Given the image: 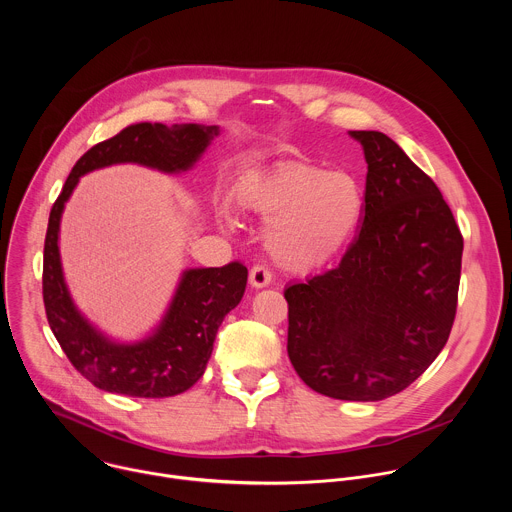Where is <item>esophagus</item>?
Listing matches in <instances>:
<instances>
[{"mask_svg":"<svg viewBox=\"0 0 512 512\" xmlns=\"http://www.w3.org/2000/svg\"><path fill=\"white\" fill-rule=\"evenodd\" d=\"M249 283L255 287V289H261V287H267L271 283V273L263 267V265H255L249 273Z\"/></svg>","mask_w":512,"mask_h":512,"instance_id":"obj_1","label":"esophagus"}]
</instances>
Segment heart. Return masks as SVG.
<instances>
[{
	"mask_svg": "<svg viewBox=\"0 0 512 512\" xmlns=\"http://www.w3.org/2000/svg\"><path fill=\"white\" fill-rule=\"evenodd\" d=\"M239 200L267 223L263 247L289 273H308L332 261L352 239L364 212L356 176L308 162H287L247 180ZM216 216L231 227L227 208H218Z\"/></svg>",
	"mask_w": 512,
	"mask_h": 512,
	"instance_id": "1",
	"label": "heart"
}]
</instances>
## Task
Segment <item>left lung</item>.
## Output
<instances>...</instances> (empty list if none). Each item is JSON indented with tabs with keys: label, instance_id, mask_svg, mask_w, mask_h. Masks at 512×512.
I'll list each match as a JSON object with an SVG mask.
<instances>
[{
	"label": "left lung",
	"instance_id": "1",
	"mask_svg": "<svg viewBox=\"0 0 512 512\" xmlns=\"http://www.w3.org/2000/svg\"><path fill=\"white\" fill-rule=\"evenodd\" d=\"M367 162L364 221L336 269L289 283L287 354L332 399L383 401L450 338L464 241L433 180L381 131H348Z\"/></svg>",
	"mask_w": 512,
	"mask_h": 512
}]
</instances>
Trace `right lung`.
<instances>
[{
  "label": "right lung",
  "mask_w": 512,
  "mask_h": 512,
  "mask_svg": "<svg viewBox=\"0 0 512 512\" xmlns=\"http://www.w3.org/2000/svg\"><path fill=\"white\" fill-rule=\"evenodd\" d=\"M218 125L137 123L101 141L75 164L56 198L44 243L42 294L48 324L75 369L97 389L162 399L188 391L206 369L218 326L247 287V267H190L180 273L160 322L139 340H117L97 328L75 304L60 259V221L79 180L95 170L137 164L162 174H184L202 158Z\"/></svg>",
  "instance_id": "add662e5"
}]
</instances>
